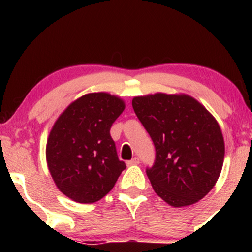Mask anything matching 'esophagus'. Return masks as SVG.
<instances>
[{"mask_svg":"<svg viewBox=\"0 0 252 252\" xmlns=\"http://www.w3.org/2000/svg\"><path fill=\"white\" fill-rule=\"evenodd\" d=\"M138 163H140V158H132L131 160L126 161V164H128V166H134V164H138Z\"/></svg>","mask_w":252,"mask_h":252,"instance_id":"esophagus-1","label":"esophagus"}]
</instances>
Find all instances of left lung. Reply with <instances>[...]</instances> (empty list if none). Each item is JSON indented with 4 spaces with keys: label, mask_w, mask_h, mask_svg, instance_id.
<instances>
[{
    "label": "left lung",
    "mask_w": 252,
    "mask_h": 252,
    "mask_svg": "<svg viewBox=\"0 0 252 252\" xmlns=\"http://www.w3.org/2000/svg\"><path fill=\"white\" fill-rule=\"evenodd\" d=\"M132 108L155 147L146 173L156 194L174 207L204 198L220 175L225 154L215 117L186 94L135 97Z\"/></svg>",
    "instance_id": "left-lung-1"
}]
</instances>
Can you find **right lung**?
<instances>
[{
  "instance_id": "add662e5",
  "label": "right lung",
  "mask_w": 252,
  "mask_h": 252,
  "mask_svg": "<svg viewBox=\"0 0 252 252\" xmlns=\"http://www.w3.org/2000/svg\"><path fill=\"white\" fill-rule=\"evenodd\" d=\"M123 110L118 97L89 94L70 104L54 123L46 148L48 169L60 192L72 200H100L126 168L110 135Z\"/></svg>"
}]
</instances>
